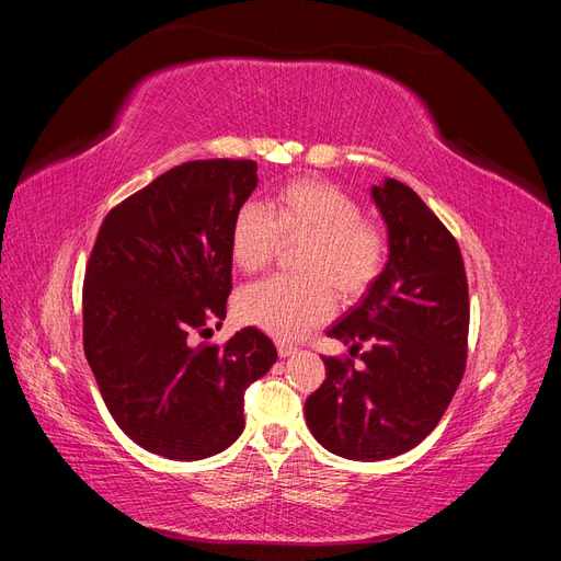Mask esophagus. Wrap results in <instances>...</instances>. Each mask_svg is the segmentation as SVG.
Masks as SVG:
<instances>
[{"mask_svg": "<svg viewBox=\"0 0 561 561\" xmlns=\"http://www.w3.org/2000/svg\"><path fill=\"white\" fill-rule=\"evenodd\" d=\"M295 351H297V346L287 344V342H278V355H280V358H287V355H293Z\"/></svg>", "mask_w": 561, "mask_h": 561, "instance_id": "esophagus-1", "label": "esophagus"}]
</instances>
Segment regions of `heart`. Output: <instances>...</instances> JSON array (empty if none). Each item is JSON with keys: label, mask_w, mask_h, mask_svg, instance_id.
<instances>
[{"label": "heart", "mask_w": 561, "mask_h": 561, "mask_svg": "<svg viewBox=\"0 0 561 561\" xmlns=\"http://www.w3.org/2000/svg\"><path fill=\"white\" fill-rule=\"evenodd\" d=\"M280 243H304L297 268L307 276H274L236 299L248 325L278 339H299L334 311V290L344 299L369 290L388 260L386 231L363 217L360 203L334 184L313 178L287 182L268 201L245 203L231 227V260L243 274H257Z\"/></svg>", "instance_id": "heart-1"}]
</instances>
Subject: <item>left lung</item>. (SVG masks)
Wrapping results in <instances>:
<instances>
[{
  "instance_id": "8db88e82",
  "label": "left lung",
  "mask_w": 561,
  "mask_h": 561,
  "mask_svg": "<svg viewBox=\"0 0 561 561\" xmlns=\"http://www.w3.org/2000/svg\"><path fill=\"white\" fill-rule=\"evenodd\" d=\"M388 227V262L365 299L328 330L360 353L322 358L325 381L304 414L318 443L353 461L410 451L447 412L466 371L470 301L449 229L398 180L371 186Z\"/></svg>"
}]
</instances>
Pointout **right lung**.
<instances>
[{"label":"right lung","instance_id":"1","mask_svg":"<svg viewBox=\"0 0 561 561\" xmlns=\"http://www.w3.org/2000/svg\"><path fill=\"white\" fill-rule=\"evenodd\" d=\"M254 186V161H186L100 225L83 353L116 426L151 454L198 461L227 449L245 426V388L278 358L257 328L196 344L227 316L231 227Z\"/></svg>","mask_w":561,"mask_h":561}]
</instances>
